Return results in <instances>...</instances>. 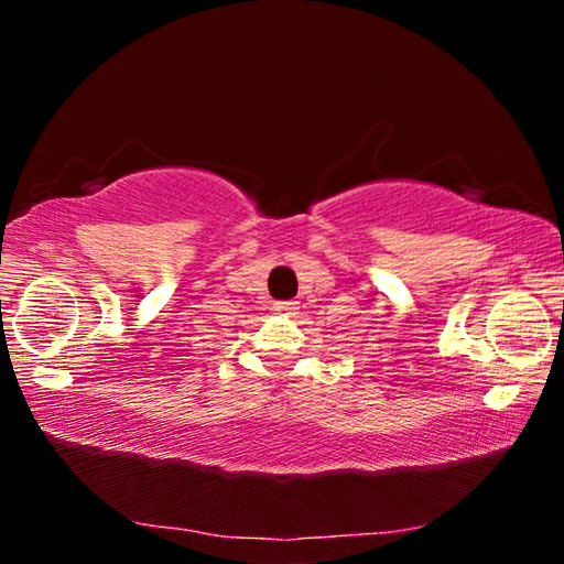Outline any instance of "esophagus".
Returning a JSON list of instances; mask_svg holds the SVG:
<instances>
[{"instance_id": "1", "label": "esophagus", "mask_w": 564, "mask_h": 564, "mask_svg": "<svg viewBox=\"0 0 564 564\" xmlns=\"http://www.w3.org/2000/svg\"><path fill=\"white\" fill-rule=\"evenodd\" d=\"M273 308L279 311V313H283V316H291V313L299 311V303H295V301H283V303H275Z\"/></svg>"}]
</instances>
